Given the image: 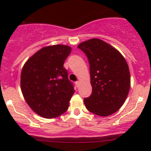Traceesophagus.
<instances>
[{
  "label": "esophagus",
  "instance_id": "obj_1",
  "mask_svg": "<svg viewBox=\"0 0 151 151\" xmlns=\"http://www.w3.org/2000/svg\"><path fill=\"white\" fill-rule=\"evenodd\" d=\"M75 83H76V85H77V87H79V86H80V81H77V82H76Z\"/></svg>",
  "mask_w": 151,
  "mask_h": 151
}]
</instances>
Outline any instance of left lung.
Masks as SVG:
<instances>
[{
  "label": "left lung",
  "mask_w": 151,
  "mask_h": 151,
  "mask_svg": "<svg viewBox=\"0 0 151 151\" xmlns=\"http://www.w3.org/2000/svg\"><path fill=\"white\" fill-rule=\"evenodd\" d=\"M79 49L90 64L92 93L84 99L87 109L99 116L115 113L125 102L130 89L129 66L123 56L99 39L82 42Z\"/></svg>",
  "instance_id": "left-lung-1"
}]
</instances>
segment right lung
Returning <instances> with one entry per match:
<instances>
[{
    "instance_id": "obj_1",
    "label": "right lung",
    "mask_w": 151,
    "mask_h": 151,
    "mask_svg": "<svg viewBox=\"0 0 151 151\" xmlns=\"http://www.w3.org/2000/svg\"><path fill=\"white\" fill-rule=\"evenodd\" d=\"M71 48L66 45L45 47L27 60L20 85L25 101L40 116L53 118L68 109L74 85L63 67Z\"/></svg>"
}]
</instances>
